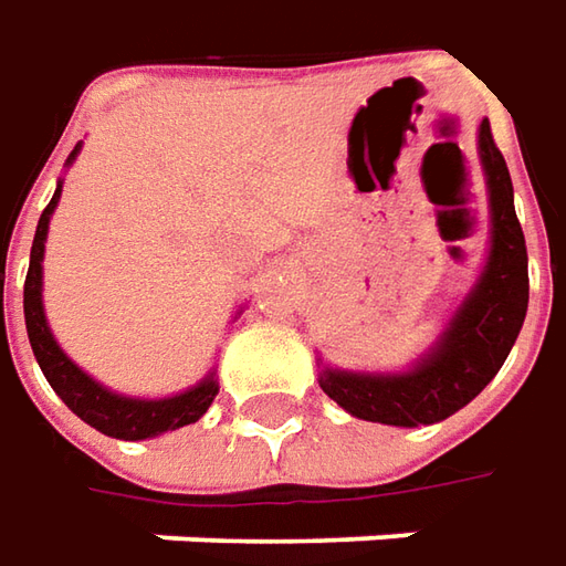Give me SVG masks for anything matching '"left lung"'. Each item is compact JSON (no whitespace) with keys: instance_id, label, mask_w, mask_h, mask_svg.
<instances>
[{"instance_id":"1","label":"left lung","mask_w":566,"mask_h":566,"mask_svg":"<svg viewBox=\"0 0 566 566\" xmlns=\"http://www.w3.org/2000/svg\"><path fill=\"white\" fill-rule=\"evenodd\" d=\"M479 159L489 187L492 247L489 260L463 297L436 347L407 373H350L322 369L319 388L350 417L385 426H429L467 407L495 379L530 303L526 241L514 212L511 171L495 147L489 122L479 125Z\"/></svg>"}]
</instances>
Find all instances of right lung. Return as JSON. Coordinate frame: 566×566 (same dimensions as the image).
<instances>
[{"label":"right lung","mask_w":566,"mask_h":566,"mask_svg":"<svg viewBox=\"0 0 566 566\" xmlns=\"http://www.w3.org/2000/svg\"><path fill=\"white\" fill-rule=\"evenodd\" d=\"M77 149H81V144L71 149L69 163H74ZM59 197H62V181H59L50 206L43 209V216L36 222V234H33V247H30V269L28 279H24L28 338L30 347H33V357L52 385V391L65 400L69 410H74L87 426H93L103 436H112V439H153V436H163V432L197 422L219 395V381L212 379V373L203 381H197L193 388H187L181 395H171V398H125V395H115V391L103 388L96 379H90L87 373L77 363H71L69 354L55 344L46 313H43V250H46L50 219L59 206Z\"/></svg>","instance_id":"add662e5"}]
</instances>
